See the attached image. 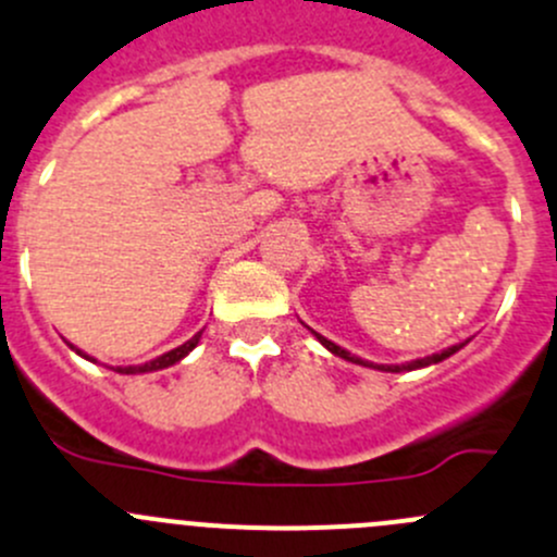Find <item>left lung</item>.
Returning a JSON list of instances; mask_svg holds the SVG:
<instances>
[{
    "instance_id": "left-lung-1",
    "label": "left lung",
    "mask_w": 557,
    "mask_h": 557,
    "mask_svg": "<svg viewBox=\"0 0 557 557\" xmlns=\"http://www.w3.org/2000/svg\"><path fill=\"white\" fill-rule=\"evenodd\" d=\"M315 334L318 339H321V345H326L329 350H332L334 356H343L345 361H354V364H364V367H375V370H386V372H403V370H416V367H428V364H438V361H444L446 356H451V354H457V350L462 348V345L466 343H460V345H451V348H446V350H441V354H433V356H428V359H416V361H410V364H367V361H361L359 356H350L348 350L345 348H339V345H334L332 339H326V337H321V334L318 332H312Z\"/></svg>"
}]
</instances>
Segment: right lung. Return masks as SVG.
Masks as SVG:
<instances>
[{
    "mask_svg": "<svg viewBox=\"0 0 557 557\" xmlns=\"http://www.w3.org/2000/svg\"><path fill=\"white\" fill-rule=\"evenodd\" d=\"M198 339H201V332H198L196 337H193V339H187L185 345H180V348H174V350H169V354L158 356V359L147 361V364L116 367V372H122V375H135V372H152V370H163V367H171V364H176V361H180V359H185V356L190 354L193 348H196V345H198ZM78 354H81V350H78ZM81 356H86V354H81ZM86 359H89V356H86Z\"/></svg>",
    "mask_w": 557,
    "mask_h": 557,
    "instance_id": "1",
    "label": "right lung"
}]
</instances>
